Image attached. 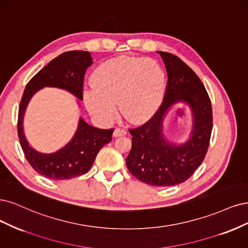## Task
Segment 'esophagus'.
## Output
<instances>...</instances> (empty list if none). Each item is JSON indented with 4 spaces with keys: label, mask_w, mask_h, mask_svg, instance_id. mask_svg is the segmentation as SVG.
Instances as JSON below:
<instances>
[{
    "label": "esophagus",
    "mask_w": 248,
    "mask_h": 248,
    "mask_svg": "<svg viewBox=\"0 0 248 248\" xmlns=\"http://www.w3.org/2000/svg\"><path fill=\"white\" fill-rule=\"evenodd\" d=\"M124 135H126V130L122 129V127H116L113 133L114 137H121V136H124Z\"/></svg>",
    "instance_id": "1"
}]
</instances>
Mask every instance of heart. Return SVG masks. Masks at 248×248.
I'll return each mask as SVG.
<instances>
[{
  "instance_id": "b5f03b06",
  "label": "heart",
  "mask_w": 248,
  "mask_h": 248,
  "mask_svg": "<svg viewBox=\"0 0 248 248\" xmlns=\"http://www.w3.org/2000/svg\"><path fill=\"white\" fill-rule=\"evenodd\" d=\"M93 87L84 91V101L91 112L111 119L115 103L132 123H144L153 116L163 101L166 90L164 70L151 59L119 57L95 69Z\"/></svg>"
}]
</instances>
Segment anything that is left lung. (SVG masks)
Wrapping results in <instances>:
<instances>
[{
	"label": "left lung",
	"instance_id": "1",
	"mask_svg": "<svg viewBox=\"0 0 248 248\" xmlns=\"http://www.w3.org/2000/svg\"><path fill=\"white\" fill-rule=\"evenodd\" d=\"M165 62L168 82L156 112L145 124L129 129L132 149L125 158L133 176L146 185L172 186L187 180L204 161L209 147L213 116L211 101L201 79L176 55L158 51ZM179 100L191 106L194 130L186 145L168 142L161 132L162 117Z\"/></svg>",
	"mask_w": 248,
	"mask_h": 248
}]
</instances>
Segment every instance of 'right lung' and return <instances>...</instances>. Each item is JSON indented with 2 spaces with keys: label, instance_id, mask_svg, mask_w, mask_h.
<instances>
[{
  "label": "right lung",
  "instance_id": "right-lung-1",
  "mask_svg": "<svg viewBox=\"0 0 248 248\" xmlns=\"http://www.w3.org/2000/svg\"><path fill=\"white\" fill-rule=\"evenodd\" d=\"M92 63L93 59L89 51L63 52L40 70L29 81L23 92L17 119L18 138L27 161L44 177L63 180L80 176L91 169L100 149L112 140L114 129H98L80 119L69 144L54 154L43 155L29 145L23 134L22 119L31 95L44 86H53L67 90L82 100L84 75Z\"/></svg>",
  "mask_w": 248,
  "mask_h": 248
}]
</instances>
